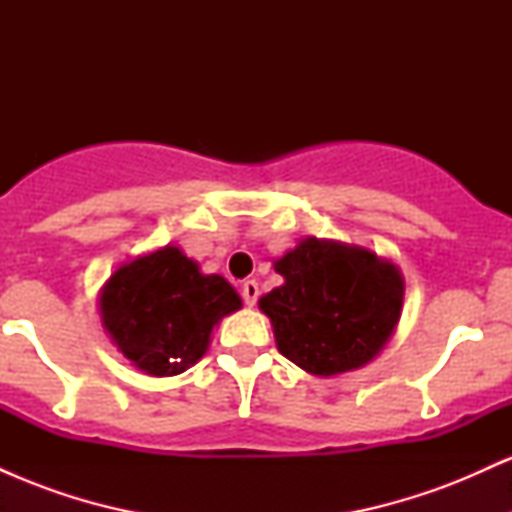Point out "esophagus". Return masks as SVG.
I'll use <instances>...</instances> for the list:
<instances>
[{"label":"esophagus","instance_id":"esophagus-1","mask_svg":"<svg viewBox=\"0 0 512 512\" xmlns=\"http://www.w3.org/2000/svg\"><path fill=\"white\" fill-rule=\"evenodd\" d=\"M240 293H243L245 303L255 305L257 296H260V286H257L255 279H248V281H243V286H240Z\"/></svg>","mask_w":512,"mask_h":512}]
</instances>
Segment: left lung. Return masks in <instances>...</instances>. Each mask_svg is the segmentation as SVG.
I'll use <instances>...</instances> for the list:
<instances>
[{
    "label": "left lung",
    "instance_id": "left-lung-1",
    "mask_svg": "<svg viewBox=\"0 0 512 512\" xmlns=\"http://www.w3.org/2000/svg\"><path fill=\"white\" fill-rule=\"evenodd\" d=\"M284 284L260 298L276 349L305 373L330 378L373 361L397 330L404 276L378 252L303 238L274 260Z\"/></svg>",
    "mask_w": 512,
    "mask_h": 512
}]
</instances>
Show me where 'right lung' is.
<instances>
[{
	"instance_id": "1",
	"label": "right lung",
	"mask_w": 512,
	"mask_h": 512,
	"mask_svg": "<svg viewBox=\"0 0 512 512\" xmlns=\"http://www.w3.org/2000/svg\"><path fill=\"white\" fill-rule=\"evenodd\" d=\"M240 308L238 291L221 274H202L178 245L120 264L98 291V315L110 342L154 378L195 366L216 325Z\"/></svg>"
}]
</instances>
